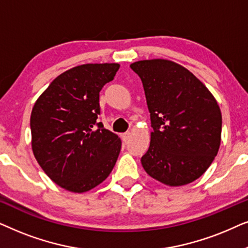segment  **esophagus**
<instances>
[{
    "instance_id": "34e87169",
    "label": "esophagus",
    "mask_w": 248,
    "mask_h": 248,
    "mask_svg": "<svg viewBox=\"0 0 248 248\" xmlns=\"http://www.w3.org/2000/svg\"><path fill=\"white\" fill-rule=\"evenodd\" d=\"M130 138H131V132H125V133L122 134V140H123L124 142L130 140Z\"/></svg>"
}]
</instances>
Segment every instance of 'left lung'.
<instances>
[{
	"label": "left lung",
	"mask_w": 248,
	"mask_h": 248,
	"mask_svg": "<svg viewBox=\"0 0 248 248\" xmlns=\"http://www.w3.org/2000/svg\"><path fill=\"white\" fill-rule=\"evenodd\" d=\"M140 77L150 113V147L144 170L169 186H182L204 174L218 154L222 117L218 103L187 69L168 60L132 63Z\"/></svg>",
	"instance_id": "1"
}]
</instances>
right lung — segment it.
<instances>
[{"mask_svg":"<svg viewBox=\"0 0 248 248\" xmlns=\"http://www.w3.org/2000/svg\"><path fill=\"white\" fill-rule=\"evenodd\" d=\"M117 63L83 64L60 74L44 91L30 117L32 152L61 187L83 193L104 182L121 151V139L101 122L99 93Z\"/></svg>","mask_w":248,"mask_h":248,"instance_id":"obj_1","label":"right lung"}]
</instances>
